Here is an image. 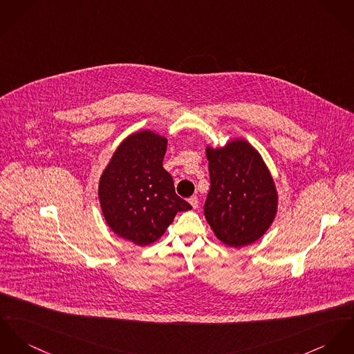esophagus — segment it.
Returning <instances> with one entry per match:
<instances>
[{"label": "esophagus", "instance_id": "1", "mask_svg": "<svg viewBox=\"0 0 354 354\" xmlns=\"http://www.w3.org/2000/svg\"><path fill=\"white\" fill-rule=\"evenodd\" d=\"M189 202H190L192 209H196L198 205H199V199H198L196 196H191L190 199H189Z\"/></svg>", "mask_w": 354, "mask_h": 354}]
</instances>
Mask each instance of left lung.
Here are the masks:
<instances>
[{"label": "left lung", "instance_id": "8db88e82", "mask_svg": "<svg viewBox=\"0 0 354 354\" xmlns=\"http://www.w3.org/2000/svg\"><path fill=\"white\" fill-rule=\"evenodd\" d=\"M210 190L203 210L218 240L234 248L253 244L271 226L277 192L272 176L245 140L207 148Z\"/></svg>", "mask_w": 354, "mask_h": 354}]
</instances>
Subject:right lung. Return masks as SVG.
Here are the masks:
<instances>
[{"label":"right lung","instance_id":"right-lung-1","mask_svg":"<svg viewBox=\"0 0 354 354\" xmlns=\"http://www.w3.org/2000/svg\"><path fill=\"white\" fill-rule=\"evenodd\" d=\"M167 138L142 131L125 138L100 180V202L110 229L140 246L163 236L191 205L175 192L163 168Z\"/></svg>","mask_w":354,"mask_h":354}]
</instances>
